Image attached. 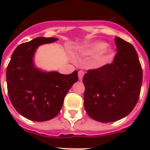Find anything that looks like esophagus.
<instances>
[{
  "label": "esophagus",
  "mask_w": 150,
  "mask_h": 150,
  "mask_svg": "<svg viewBox=\"0 0 150 150\" xmlns=\"http://www.w3.org/2000/svg\"><path fill=\"white\" fill-rule=\"evenodd\" d=\"M84 71H79V79L82 80L83 76H84Z\"/></svg>",
  "instance_id": "obj_1"
}]
</instances>
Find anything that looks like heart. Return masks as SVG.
<instances>
[{"mask_svg": "<svg viewBox=\"0 0 150 150\" xmlns=\"http://www.w3.org/2000/svg\"><path fill=\"white\" fill-rule=\"evenodd\" d=\"M106 47H107V44L102 43V42L93 43L91 45L85 46L81 48L79 50V54L81 55H85V56H90V55H95V54H98L103 50V51L102 50V54L96 60V64H100L110 56V54H111V50H110L109 48H106Z\"/></svg>", "mask_w": 150, "mask_h": 150, "instance_id": "heart-1", "label": "heart"}]
</instances>
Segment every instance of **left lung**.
I'll use <instances>...</instances> for the list:
<instances>
[{"instance_id":"8db88e82","label":"left lung","mask_w":150,"mask_h":150,"mask_svg":"<svg viewBox=\"0 0 150 150\" xmlns=\"http://www.w3.org/2000/svg\"><path fill=\"white\" fill-rule=\"evenodd\" d=\"M117 54L111 64L88 70L83 77L84 107L91 118L113 122L132 112L139 98L142 69L130 43L115 37Z\"/></svg>"}]
</instances>
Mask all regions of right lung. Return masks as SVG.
I'll return each mask as SVG.
<instances>
[{
  "label": "right lung",
  "mask_w": 150,
  "mask_h": 150,
  "mask_svg": "<svg viewBox=\"0 0 150 150\" xmlns=\"http://www.w3.org/2000/svg\"><path fill=\"white\" fill-rule=\"evenodd\" d=\"M57 40L54 37H37L18 46L6 71L8 93L15 109L25 118L45 121L56 117L64 99L79 79L78 71L62 75L36 68L33 57L36 48Z\"/></svg>",
  "instance_id": "right-lung-1"
}]
</instances>
